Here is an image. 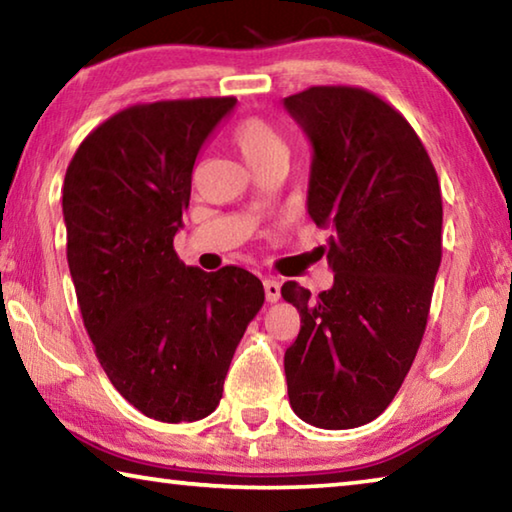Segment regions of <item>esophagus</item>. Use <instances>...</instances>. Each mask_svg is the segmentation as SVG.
Listing matches in <instances>:
<instances>
[{
  "label": "esophagus",
  "instance_id": "esophagus-1",
  "mask_svg": "<svg viewBox=\"0 0 512 512\" xmlns=\"http://www.w3.org/2000/svg\"><path fill=\"white\" fill-rule=\"evenodd\" d=\"M264 293L268 302L280 300V282L277 280H264Z\"/></svg>",
  "mask_w": 512,
  "mask_h": 512
}]
</instances>
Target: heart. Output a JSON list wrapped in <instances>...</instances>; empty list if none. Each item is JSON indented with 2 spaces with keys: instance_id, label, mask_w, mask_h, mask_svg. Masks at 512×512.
I'll return each instance as SVG.
<instances>
[{
  "instance_id": "heart-1",
  "label": "heart",
  "mask_w": 512,
  "mask_h": 512,
  "mask_svg": "<svg viewBox=\"0 0 512 512\" xmlns=\"http://www.w3.org/2000/svg\"><path fill=\"white\" fill-rule=\"evenodd\" d=\"M230 142L255 171L287 158V142L273 124L262 117H248L235 124Z\"/></svg>"
}]
</instances>
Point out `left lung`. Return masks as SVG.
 Here are the masks:
<instances>
[{
    "mask_svg": "<svg viewBox=\"0 0 512 512\" xmlns=\"http://www.w3.org/2000/svg\"><path fill=\"white\" fill-rule=\"evenodd\" d=\"M311 144L307 212L329 228L332 289L284 282L300 334L284 352L289 402L320 429L386 411L427 327L443 257L436 169L409 121L377 94L316 85L284 99Z\"/></svg>",
    "mask_w": 512,
    "mask_h": 512,
    "instance_id": "1",
    "label": "left lung"
}]
</instances>
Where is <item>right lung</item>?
I'll use <instances>...</instances> for the list:
<instances>
[{
  "mask_svg": "<svg viewBox=\"0 0 512 512\" xmlns=\"http://www.w3.org/2000/svg\"><path fill=\"white\" fill-rule=\"evenodd\" d=\"M235 97L131 106L85 137L63 185L67 264L101 368L146 418L194 422L223 395L264 305L253 273H205L173 250L192 171Z\"/></svg>",
  "mask_w": 512,
  "mask_h": 512,
  "instance_id": "add662e5",
  "label": "right lung"
}]
</instances>
